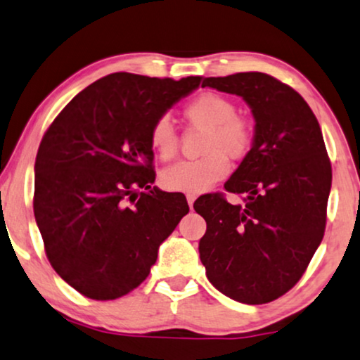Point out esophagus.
<instances>
[{
  "instance_id": "esophagus-1",
  "label": "esophagus",
  "mask_w": 360,
  "mask_h": 360,
  "mask_svg": "<svg viewBox=\"0 0 360 360\" xmlns=\"http://www.w3.org/2000/svg\"><path fill=\"white\" fill-rule=\"evenodd\" d=\"M186 198H188V204H189V207L193 209L194 200H195V194H188V195H186Z\"/></svg>"
}]
</instances>
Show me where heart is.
Instances as JSON below:
<instances>
[{"instance_id": "heart-1", "label": "heart", "mask_w": 360, "mask_h": 360, "mask_svg": "<svg viewBox=\"0 0 360 360\" xmlns=\"http://www.w3.org/2000/svg\"><path fill=\"white\" fill-rule=\"evenodd\" d=\"M183 118L189 127L204 130L199 148L204 156L166 167L160 181L167 191L199 194L227 176L229 160L242 161L250 155L255 123L237 113L232 100L214 92H202L189 100L183 108ZM150 146L162 161L174 160L179 153V136L166 117L151 124Z\"/></svg>"}]
</instances>
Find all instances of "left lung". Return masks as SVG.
<instances>
[{"mask_svg":"<svg viewBox=\"0 0 360 360\" xmlns=\"http://www.w3.org/2000/svg\"><path fill=\"white\" fill-rule=\"evenodd\" d=\"M236 94L255 117V143L225 191L194 202L207 222L199 242L209 281L229 298L263 304L298 283L324 237L333 169L321 127L304 98L263 72L204 79Z\"/></svg>","mask_w":360,"mask_h":360,"instance_id":"8db88e82","label":"left lung"}]
</instances>
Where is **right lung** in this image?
<instances>
[{"mask_svg": "<svg viewBox=\"0 0 360 360\" xmlns=\"http://www.w3.org/2000/svg\"><path fill=\"white\" fill-rule=\"evenodd\" d=\"M202 77L115 72L75 95L42 136L34 217L47 260L90 300L128 295L150 275L188 200L153 188L151 124Z\"/></svg>", "mask_w": 360, "mask_h": 360, "instance_id": "obj_1", "label": "right lung"}]
</instances>
